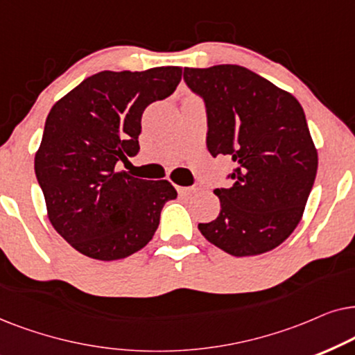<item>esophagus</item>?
<instances>
[{"label": "esophagus", "mask_w": 355, "mask_h": 355, "mask_svg": "<svg viewBox=\"0 0 355 355\" xmlns=\"http://www.w3.org/2000/svg\"><path fill=\"white\" fill-rule=\"evenodd\" d=\"M177 191H178V195L187 196V195H191L193 191H196V188L195 187H177Z\"/></svg>", "instance_id": "34e87169"}]
</instances>
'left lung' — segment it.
<instances>
[{"instance_id": "1", "label": "left lung", "mask_w": 355, "mask_h": 355, "mask_svg": "<svg viewBox=\"0 0 355 355\" xmlns=\"http://www.w3.org/2000/svg\"><path fill=\"white\" fill-rule=\"evenodd\" d=\"M183 79L205 101L207 150L234 162L232 185L214 190L219 216L198 229L234 257L279 247L302 219L318 168L304 108L239 64L185 68Z\"/></svg>"}]
</instances>
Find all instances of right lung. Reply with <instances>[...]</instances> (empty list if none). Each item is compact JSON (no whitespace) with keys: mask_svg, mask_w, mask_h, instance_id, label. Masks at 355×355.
I'll use <instances>...</instances> for the list:
<instances>
[{"mask_svg":"<svg viewBox=\"0 0 355 355\" xmlns=\"http://www.w3.org/2000/svg\"><path fill=\"white\" fill-rule=\"evenodd\" d=\"M180 79V66L101 71L51 107L35 175L51 225L79 253L113 261L154 237L177 191L167 180H141L115 165L139 153L143 112Z\"/></svg>","mask_w":355,"mask_h":355,"instance_id":"obj_1","label":"right lung"}]
</instances>
